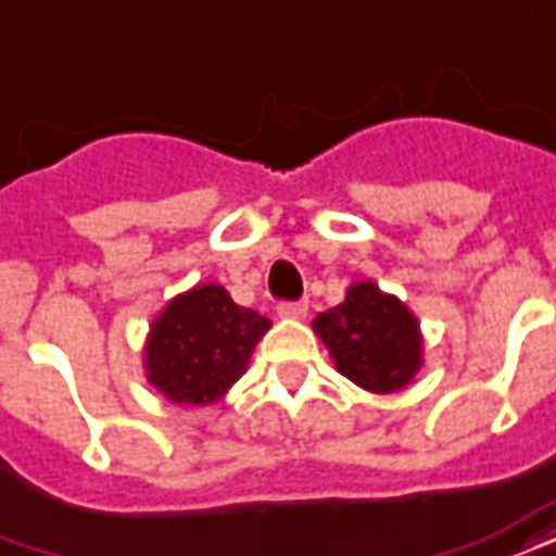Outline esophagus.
I'll list each match as a JSON object with an SVG mask.
<instances>
[{
  "label": "esophagus",
  "instance_id": "1",
  "mask_svg": "<svg viewBox=\"0 0 556 556\" xmlns=\"http://www.w3.org/2000/svg\"><path fill=\"white\" fill-rule=\"evenodd\" d=\"M279 318H289V320H303L306 318V312H309V306L300 300V303H279L277 306Z\"/></svg>",
  "mask_w": 556,
  "mask_h": 556
}]
</instances>
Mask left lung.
<instances>
[{
    "label": "left lung",
    "instance_id": "left-lung-1",
    "mask_svg": "<svg viewBox=\"0 0 556 556\" xmlns=\"http://www.w3.org/2000/svg\"><path fill=\"white\" fill-rule=\"evenodd\" d=\"M312 330L336 371L365 392H401L425 365V336L413 309L368 279L353 282L339 306L320 312Z\"/></svg>",
    "mask_w": 556,
    "mask_h": 556
}]
</instances>
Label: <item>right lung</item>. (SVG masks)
I'll list each match as a JSON object with an SVG mask.
<instances>
[{"mask_svg": "<svg viewBox=\"0 0 556 556\" xmlns=\"http://www.w3.org/2000/svg\"><path fill=\"white\" fill-rule=\"evenodd\" d=\"M270 320L238 306L217 282L164 303L143 341V374L170 404L208 406L241 380Z\"/></svg>", "mask_w": 556, "mask_h": 556, "instance_id": "add662e5", "label": "right lung"}]
</instances>
